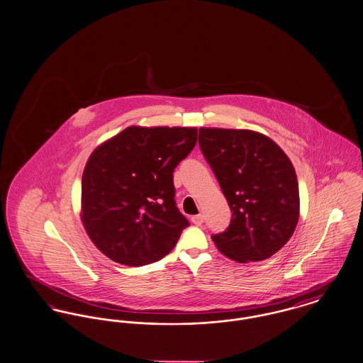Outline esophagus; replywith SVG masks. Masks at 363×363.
<instances>
[{
    "label": "esophagus",
    "instance_id": "obj_1",
    "mask_svg": "<svg viewBox=\"0 0 363 363\" xmlns=\"http://www.w3.org/2000/svg\"><path fill=\"white\" fill-rule=\"evenodd\" d=\"M191 221H193L195 225H201L203 223V216L202 215H195V216L191 218Z\"/></svg>",
    "mask_w": 363,
    "mask_h": 363
}]
</instances>
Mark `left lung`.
Instances as JSON below:
<instances>
[{"label":"left lung","mask_w":363,"mask_h":363,"mask_svg":"<svg viewBox=\"0 0 363 363\" xmlns=\"http://www.w3.org/2000/svg\"><path fill=\"white\" fill-rule=\"evenodd\" d=\"M198 142L233 211L228 228L212 237L218 250L238 263L271 257L289 241L300 216L289 157L249 129L199 128Z\"/></svg>","instance_id":"obj_1"}]
</instances>
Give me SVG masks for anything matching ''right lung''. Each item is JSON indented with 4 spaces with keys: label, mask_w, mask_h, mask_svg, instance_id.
<instances>
[{
    "label": "right lung",
    "mask_w": 363,
    "mask_h": 363,
    "mask_svg": "<svg viewBox=\"0 0 363 363\" xmlns=\"http://www.w3.org/2000/svg\"><path fill=\"white\" fill-rule=\"evenodd\" d=\"M196 128L129 126L97 145L81 184V220L116 263L158 262L189 225L174 202L173 170L196 143Z\"/></svg>",
    "instance_id": "right-lung-1"
}]
</instances>
